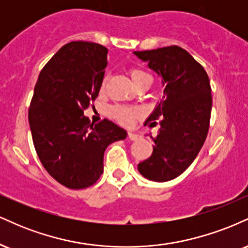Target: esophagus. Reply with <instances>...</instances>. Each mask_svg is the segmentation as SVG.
I'll list each match as a JSON object with an SVG mask.
<instances>
[{
  "instance_id": "obj_1",
  "label": "esophagus",
  "mask_w": 248,
  "mask_h": 248,
  "mask_svg": "<svg viewBox=\"0 0 248 248\" xmlns=\"http://www.w3.org/2000/svg\"><path fill=\"white\" fill-rule=\"evenodd\" d=\"M128 139H129L130 141H139L141 139V135H139V134H136V133L129 132L128 133Z\"/></svg>"
}]
</instances>
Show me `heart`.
<instances>
[{
    "instance_id": "b5f03b06",
    "label": "heart",
    "mask_w": 248,
    "mask_h": 248,
    "mask_svg": "<svg viewBox=\"0 0 248 248\" xmlns=\"http://www.w3.org/2000/svg\"><path fill=\"white\" fill-rule=\"evenodd\" d=\"M128 73H129L130 78L134 82V85L140 84L142 81H150V76L144 71L143 69L138 66H132L128 69ZM105 86H106V79H102L99 85V92L102 93L105 91ZM109 115L113 119H115L116 121L120 122L121 124L124 126H129L133 124V121L135 120L136 116L140 115V110L136 109V108L127 107V106H121V105H115L109 108Z\"/></svg>"
}]
</instances>
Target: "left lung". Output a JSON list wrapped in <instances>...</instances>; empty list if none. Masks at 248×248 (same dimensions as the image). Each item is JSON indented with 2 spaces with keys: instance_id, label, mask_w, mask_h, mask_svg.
<instances>
[{
  "instance_id": "1",
  "label": "left lung",
  "mask_w": 248,
  "mask_h": 248,
  "mask_svg": "<svg viewBox=\"0 0 248 248\" xmlns=\"http://www.w3.org/2000/svg\"><path fill=\"white\" fill-rule=\"evenodd\" d=\"M134 53L148 62L166 85L163 99L144 124L160 119L161 128L152 138L155 143L152 156L139 163V171L150 181L167 182L186 171L205 142L212 108L209 76L177 45Z\"/></svg>"
}]
</instances>
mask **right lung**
<instances>
[{
	"label": "right lung",
	"mask_w": 248,
	"mask_h": 248,
	"mask_svg": "<svg viewBox=\"0 0 248 248\" xmlns=\"http://www.w3.org/2000/svg\"><path fill=\"white\" fill-rule=\"evenodd\" d=\"M108 50L91 42H71L45 64L29 108L36 153L50 176L69 189H85L104 172V153L126 139L114 122L93 124L84 116L99 94Z\"/></svg>",
	"instance_id": "add662e5"
}]
</instances>
